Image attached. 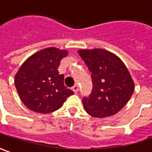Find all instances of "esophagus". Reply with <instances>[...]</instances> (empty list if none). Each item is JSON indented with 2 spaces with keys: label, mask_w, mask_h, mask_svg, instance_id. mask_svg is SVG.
<instances>
[{
  "label": "esophagus",
  "mask_w": 152,
  "mask_h": 152,
  "mask_svg": "<svg viewBox=\"0 0 152 152\" xmlns=\"http://www.w3.org/2000/svg\"><path fill=\"white\" fill-rule=\"evenodd\" d=\"M72 90H73V92L76 93V92H78V90H79V86H77V85H74V86H72Z\"/></svg>",
  "instance_id": "esophagus-1"
}]
</instances>
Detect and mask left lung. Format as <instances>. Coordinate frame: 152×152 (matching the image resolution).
Instances as JSON below:
<instances>
[{
  "label": "left lung",
  "instance_id": "obj_1",
  "mask_svg": "<svg viewBox=\"0 0 152 152\" xmlns=\"http://www.w3.org/2000/svg\"><path fill=\"white\" fill-rule=\"evenodd\" d=\"M91 73L92 89L82 97L86 112L92 117L105 118L117 113L127 103L134 92V81L118 56L96 49L78 51Z\"/></svg>",
  "mask_w": 152,
  "mask_h": 152
}]
</instances>
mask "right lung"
Here are the masks:
<instances>
[{
	"mask_svg": "<svg viewBox=\"0 0 152 152\" xmlns=\"http://www.w3.org/2000/svg\"><path fill=\"white\" fill-rule=\"evenodd\" d=\"M66 50L48 48L26 60L15 76L19 97L29 109L49 113L59 109L66 98L74 94L64 84V75L58 68Z\"/></svg>",
	"mask_w": 152,
	"mask_h": 152,
	"instance_id": "1",
	"label": "right lung"
}]
</instances>
